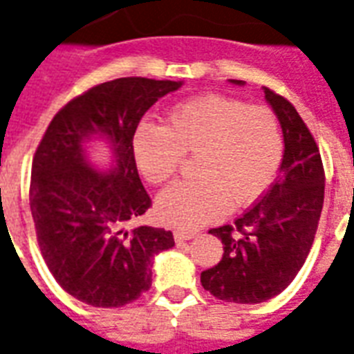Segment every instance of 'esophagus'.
<instances>
[{"label":"esophagus","instance_id":"esophagus-1","mask_svg":"<svg viewBox=\"0 0 354 354\" xmlns=\"http://www.w3.org/2000/svg\"><path fill=\"white\" fill-rule=\"evenodd\" d=\"M194 236H196V232L186 231V229H177V231L174 232L175 242H186V240H192Z\"/></svg>","mask_w":354,"mask_h":354}]
</instances>
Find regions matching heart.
<instances>
[{"label": "heart", "instance_id": "obj_1", "mask_svg": "<svg viewBox=\"0 0 354 354\" xmlns=\"http://www.w3.org/2000/svg\"><path fill=\"white\" fill-rule=\"evenodd\" d=\"M284 151L281 123L271 109L208 94L169 111L166 125L142 123L133 136L138 171L162 185L185 155H196L192 174L158 196L155 212L166 225L196 229L232 208L257 201L275 179Z\"/></svg>", "mask_w": 354, "mask_h": 354}]
</instances>
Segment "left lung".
Instances as JSON below:
<instances>
[{"label": "left lung", "mask_w": 354, "mask_h": 354, "mask_svg": "<svg viewBox=\"0 0 354 354\" xmlns=\"http://www.w3.org/2000/svg\"><path fill=\"white\" fill-rule=\"evenodd\" d=\"M264 94L284 136L281 171L232 225L210 229L223 243V257L201 273L203 288L240 305L271 299L294 281L310 253L325 196L322 155L306 123L286 97L270 88Z\"/></svg>", "instance_id": "1"}]
</instances>
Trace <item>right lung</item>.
I'll return each mask as SVG.
<instances>
[{
	"instance_id": "1",
	"label": "right lung",
	"mask_w": 354,
	"mask_h": 354,
	"mask_svg": "<svg viewBox=\"0 0 354 354\" xmlns=\"http://www.w3.org/2000/svg\"><path fill=\"white\" fill-rule=\"evenodd\" d=\"M179 86L146 77L95 84L55 114L38 144L29 205L40 253L55 281L86 305L118 308L138 299L151 288L153 257L175 245L171 231L127 227L151 207L133 136L149 106ZM92 133L115 151L106 174L86 160Z\"/></svg>"
}]
</instances>
